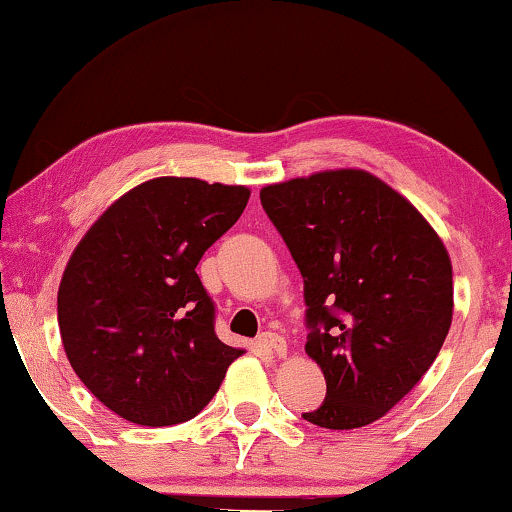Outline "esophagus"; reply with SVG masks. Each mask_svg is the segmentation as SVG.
<instances>
[{
	"mask_svg": "<svg viewBox=\"0 0 512 512\" xmlns=\"http://www.w3.org/2000/svg\"><path fill=\"white\" fill-rule=\"evenodd\" d=\"M258 347L265 349V352L275 354V356H284L286 354V340L277 333H263L258 335Z\"/></svg>",
	"mask_w": 512,
	"mask_h": 512,
	"instance_id": "obj_1",
	"label": "esophagus"
}]
</instances>
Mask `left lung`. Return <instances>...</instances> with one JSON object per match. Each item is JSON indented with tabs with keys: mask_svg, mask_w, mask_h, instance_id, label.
<instances>
[{
	"mask_svg": "<svg viewBox=\"0 0 512 512\" xmlns=\"http://www.w3.org/2000/svg\"><path fill=\"white\" fill-rule=\"evenodd\" d=\"M261 205L305 282V352L326 377L307 422L359 429L422 380L452 324V261L408 198L366 170L261 188Z\"/></svg>",
	"mask_w": 512,
	"mask_h": 512,
	"instance_id": "obj_1",
	"label": "left lung"
}]
</instances>
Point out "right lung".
<instances>
[{
	"label": "right lung",
	"instance_id": "1",
	"mask_svg": "<svg viewBox=\"0 0 512 512\" xmlns=\"http://www.w3.org/2000/svg\"><path fill=\"white\" fill-rule=\"evenodd\" d=\"M247 186L158 177L104 209L58 289L62 347L97 401L142 426L193 419L244 349L214 333L200 258L247 207Z\"/></svg>",
	"mask_w": 512,
	"mask_h": 512
}]
</instances>
